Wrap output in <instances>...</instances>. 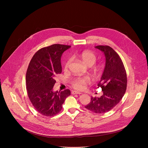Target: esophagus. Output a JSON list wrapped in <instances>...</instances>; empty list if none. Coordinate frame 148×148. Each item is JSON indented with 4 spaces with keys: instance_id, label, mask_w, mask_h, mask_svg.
Returning a JSON list of instances; mask_svg holds the SVG:
<instances>
[{
    "instance_id": "obj_1",
    "label": "esophagus",
    "mask_w": 148,
    "mask_h": 148,
    "mask_svg": "<svg viewBox=\"0 0 148 148\" xmlns=\"http://www.w3.org/2000/svg\"><path fill=\"white\" fill-rule=\"evenodd\" d=\"M72 94H81L82 93L79 92V91H73Z\"/></svg>"
}]
</instances>
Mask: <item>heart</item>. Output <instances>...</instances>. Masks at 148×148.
<instances>
[{"instance_id": "1", "label": "heart", "mask_w": 148, "mask_h": 148, "mask_svg": "<svg viewBox=\"0 0 148 148\" xmlns=\"http://www.w3.org/2000/svg\"><path fill=\"white\" fill-rule=\"evenodd\" d=\"M79 57L82 61L87 66H92L96 61V56L94 53L91 51L86 50L82 51L79 54ZM71 61V59H69L65 63L64 69L67 70ZM89 82V79L86 77H78L74 78L72 82V86L77 90H82L84 88L85 86Z\"/></svg>"}]
</instances>
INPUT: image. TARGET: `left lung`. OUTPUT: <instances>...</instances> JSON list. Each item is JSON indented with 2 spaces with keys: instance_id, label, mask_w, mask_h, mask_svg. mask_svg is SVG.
<instances>
[{
  "instance_id": "left-lung-1",
  "label": "left lung",
  "mask_w": 148,
  "mask_h": 148,
  "mask_svg": "<svg viewBox=\"0 0 148 148\" xmlns=\"http://www.w3.org/2000/svg\"><path fill=\"white\" fill-rule=\"evenodd\" d=\"M95 48L104 54L105 66L98 84L103 94L100 97L91 98L85 107L95 113L103 114L114 108L123 97L127 86V77L123 62L119 55L108 46H98Z\"/></svg>"
}]
</instances>
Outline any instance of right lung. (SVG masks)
Masks as SVG:
<instances>
[{"instance_id": "right-lung-1", "label": "right lung", "mask_w": 148, "mask_h": 148, "mask_svg": "<svg viewBox=\"0 0 148 148\" xmlns=\"http://www.w3.org/2000/svg\"><path fill=\"white\" fill-rule=\"evenodd\" d=\"M71 46L53 45L37 51L32 58L26 73V88L33 107L40 114L54 116L62 109L70 95L69 90L53 91L54 77L62 71L61 57Z\"/></svg>"}]
</instances>
